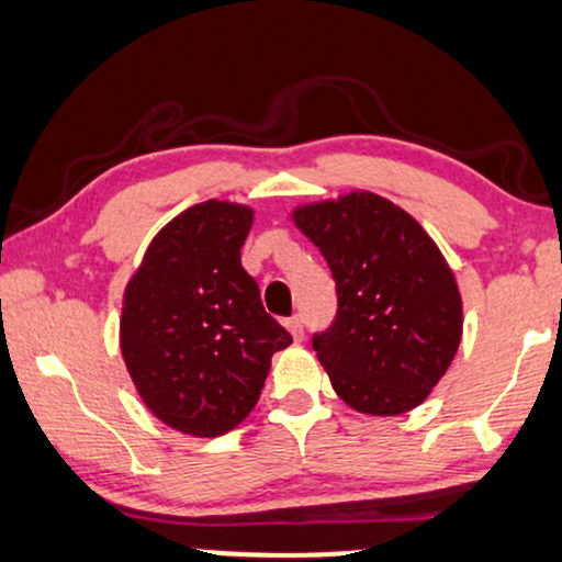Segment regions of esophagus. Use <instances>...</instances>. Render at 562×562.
Here are the masks:
<instances>
[{
	"mask_svg": "<svg viewBox=\"0 0 562 562\" xmlns=\"http://www.w3.org/2000/svg\"><path fill=\"white\" fill-rule=\"evenodd\" d=\"M286 327H289V333L294 335V340H302L304 338V319H302V315L289 317L286 319Z\"/></svg>",
	"mask_w": 562,
	"mask_h": 562,
	"instance_id": "obj_1",
	"label": "esophagus"
}]
</instances>
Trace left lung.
Masks as SVG:
<instances>
[{
    "instance_id": "8db88e82",
    "label": "left lung",
    "mask_w": 562,
    "mask_h": 562,
    "mask_svg": "<svg viewBox=\"0 0 562 562\" xmlns=\"http://www.w3.org/2000/svg\"><path fill=\"white\" fill-rule=\"evenodd\" d=\"M325 255L338 315L312 348L346 405L400 415L431 395L462 340V296L428 232L369 191L291 211Z\"/></svg>"
}]
</instances>
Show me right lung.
Returning a JSON list of instances; mask_svg holds the SVG:
<instances>
[{
    "label": "right lung",
    "mask_w": 562,
    "mask_h": 562,
    "mask_svg": "<svg viewBox=\"0 0 562 562\" xmlns=\"http://www.w3.org/2000/svg\"><path fill=\"white\" fill-rule=\"evenodd\" d=\"M252 209L203 201L165 224L123 291L121 353L144 405L188 436H222L258 403L291 335L239 260Z\"/></svg>",
    "instance_id": "right-lung-1"
}]
</instances>
